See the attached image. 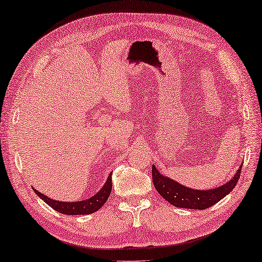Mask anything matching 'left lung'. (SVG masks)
Listing matches in <instances>:
<instances>
[{"label": "left lung", "instance_id": "8db88e82", "mask_svg": "<svg viewBox=\"0 0 262 262\" xmlns=\"http://www.w3.org/2000/svg\"><path fill=\"white\" fill-rule=\"evenodd\" d=\"M242 167L243 164H240L234 176L226 182L225 184L209 190L188 188V186L178 183L175 180H171L170 177L162 175L159 170L155 168V165H152L151 173L154 185H155L157 192L165 201H168L170 204L176 207H182V209L204 210L222 201L224 197L227 196L234 189L240 177Z\"/></svg>", "mask_w": 262, "mask_h": 262}]
</instances>
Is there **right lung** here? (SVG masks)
Listing matches in <instances>:
<instances>
[{"label":"right lung","mask_w":262,"mask_h":262,"mask_svg":"<svg viewBox=\"0 0 262 262\" xmlns=\"http://www.w3.org/2000/svg\"><path fill=\"white\" fill-rule=\"evenodd\" d=\"M34 191L41 201H44L49 206H51L53 210L58 211V212L69 215L91 214L100 209V207L105 204L107 199H108L112 191V172L110 173L108 177H107L106 183L103 184L102 188L99 190L94 196L89 199H84V201L60 202L45 196V194L40 193L39 191H37L36 189H34Z\"/></svg>","instance_id":"obj_1"}]
</instances>
